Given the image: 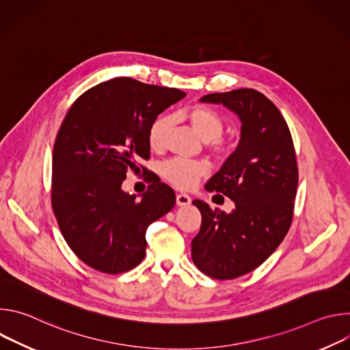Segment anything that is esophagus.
Wrapping results in <instances>:
<instances>
[{
	"instance_id": "1",
	"label": "esophagus",
	"mask_w": 350,
	"mask_h": 350,
	"mask_svg": "<svg viewBox=\"0 0 350 350\" xmlns=\"http://www.w3.org/2000/svg\"><path fill=\"white\" fill-rule=\"evenodd\" d=\"M176 202H177V205H178V206L189 205V204H191V196H189V195H187V193L180 192V193H177V196H176Z\"/></svg>"
}]
</instances>
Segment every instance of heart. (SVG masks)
<instances>
[{"mask_svg":"<svg viewBox=\"0 0 350 350\" xmlns=\"http://www.w3.org/2000/svg\"><path fill=\"white\" fill-rule=\"evenodd\" d=\"M181 120H185L192 130L206 141L211 151L216 155H227L231 152L232 142L224 138L221 134L224 131L223 116L206 105H191L178 113ZM170 129V118L161 115L154 119L148 129V144L152 151H161L166 144V137ZM208 165L202 161H187V159H172L166 162L162 167L163 177L172 184L180 188L192 187L196 180L205 174Z\"/></svg>","mask_w":350,"mask_h":350,"instance_id":"obj_1","label":"heart"}]
</instances>
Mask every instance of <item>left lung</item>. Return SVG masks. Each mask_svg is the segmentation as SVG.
I'll list each match as a JSON object with an SVG mask.
<instances>
[{"label": "left lung", "instance_id": "left-lung-1", "mask_svg": "<svg viewBox=\"0 0 350 350\" xmlns=\"http://www.w3.org/2000/svg\"><path fill=\"white\" fill-rule=\"evenodd\" d=\"M201 103L223 104L241 120V139L208 191L234 201L231 213L192 202L202 215L191 242L193 265L215 280H234L259 267L282 242L297 189L291 131L278 108L254 88L208 94Z\"/></svg>", "mask_w": 350, "mask_h": 350}]
</instances>
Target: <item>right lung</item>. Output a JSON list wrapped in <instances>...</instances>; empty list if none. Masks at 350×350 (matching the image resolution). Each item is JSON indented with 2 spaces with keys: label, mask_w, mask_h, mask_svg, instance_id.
<instances>
[{
  "label": "right lung",
  "mask_w": 350,
  "mask_h": 350,
  "mask_svg": "<svg viewBox=\"0 0 350 350\" xmlns=\"http://www.w3.org/2000/svg\"><path fill=\"white\" fill-rule=\"evenodd\" d=\"M184 96L116 77L87 90L68 111L54 144L51 204L69 247L91 269L120 274L138 266L148 226L176 205L174 191L161 180L141 201L122 183L139 159H149L154 119Z\"/></svg>",
  "instance_id": "add662e5"
}]
</instances>
